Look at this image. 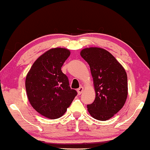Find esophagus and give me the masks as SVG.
Wrapping results in <instances>:
<instances>
[{"label":"esophagus","instance_id":"obj_1","mask_svg":"<svg viewBox=\"0 0 150 150\" xmlns=\"http://www.w3.org/2000/svg\"><path fill=\"white\" fill-rule=\"evenodd\" d=\"M83 90H84L83 87H82V86H81V87H80L78 89H77V94H82V92H83Z\"/></svg>","mask_w":150,"mask_h":150}]
</instances>
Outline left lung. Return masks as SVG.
<instances>
[{"label": "left lung", "mask_w": 150, "mask_h": 150, "mask_svg": "<svg viewBox=\"0 0 150 150\" xmlns=\"http://www.w3.org/2000/svg\"><path fill=\"white\" fill-rule=\"evenodd\" d=\"M80 56L90 67L96 94L87 110L95 119L107 120L123 108L127 99L126 72L111 53L101 48H85Z\"/></svg>", "instance_id": "obj_1"}]
</instances>
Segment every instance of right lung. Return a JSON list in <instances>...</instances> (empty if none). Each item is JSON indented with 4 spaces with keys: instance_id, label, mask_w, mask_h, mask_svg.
<instances>
[{
    "instance_id": "1",
    "label": "right lung",
    "mask_w": 150,
    "mask_h": 150,
    "mask_svg": "<svg viewBox=\"0 0 150 150\" xmlns=\"http://www.w3.org/2000/svg\"><path fill=\"white\" fill-rule=\"evenodd\" d=\"M70 55V50L65 48L48 50L36 60L26 76L25 88L30 104L50 119L64 115L77 95L61 71Z\"/></svg>"
}]
</instances>
